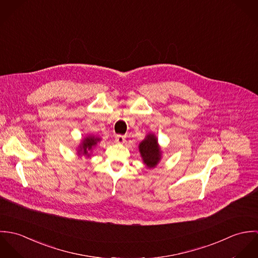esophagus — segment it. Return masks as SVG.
I'll return each mask as SVG.
<instances>
[{
	"mask_svg": "<svg viewBox=\"0 0 258 258\" xmlns=\"http://www.w3.org/2000/svg\"><path fill=\"white\" fill-rule=\"evenodd\" d=\"M115 141L118 143V144H124L125 143V137L122 136V135H117L115 137Z\"/></svg>",
	"mask_w": 258,
	"mask_h": 258,
	"instance_id": "obj_1",
	"label": "esophagus"
}]
</instances>
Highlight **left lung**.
I'll list each match as a JSON object with an SVG mask.
<instances>
[{
  "instance_id": "1",
  "label": "left lung",
  "mask_w": 258,
  "mask_h": 258,
  "mask_svg": "<svg viewBox=\"0 0 258 258\" xmlns=\"http://www.w3.org/2000/svg\"><path fill=\"white\" fill-rule=\"evenodd\" d=\"M139 152L143 163L148 169H154L162 160V149L158 143V138L154 133H148L139 145Z\"/></svg>"
}]
</instances>
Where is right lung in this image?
Wrapping results in <instances>:
<instances>
[{
	"label": "right lung",
	"mask_w": 258,
	"mask_h": 258,
	"mask_svg": "<svg viewBox=\"0 0 258 258\" xmlns=\"http://www.w3.org/2000/svg\"><path fill=\"white\" fill-rule=\"evenodd\" d=\"M101 141V138L94 136V135H86L81 141L78 147L76 149L77 151V156L79 158L81 157H86L89 158L91 157V153L93 149L97 146V144Z\"/></svg>",
	"instance_id": "1"
}]
</instances>
